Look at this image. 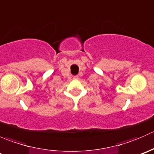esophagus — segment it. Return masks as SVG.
Returning a JSON list of instances; mask_svg holds the SVG:
<instances>
[{
	"label": "esophagus",
	"instance_id": "1",
	"mask_svg": "<svg viewBox=\"0 0 154 154\" xmlns=\"http://www.w3.org/2000/svg\"><path fill=\"white\" fill-rule=\"evenodd\" d=\"M73 78H74V80H77V79L79 78V76H78V75H75V76H74V77H73Z\"/></svg>",
	"mask_w": 154,
	"mask_h": 154
}]
</instances>
